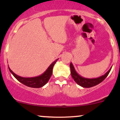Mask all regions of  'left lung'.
<instances>
[{"label":"left lung","instance_id":"8db88e82","mask_svg":"<svg viewBox=\"0 0 120 120\" xmlns=\"http://www.w3.org/2000/svg\"><path fill=\"white\" fill-rule=\"evenodd\" d=\"M112 68V67H111L109 69V70L107 72H106L105 74L100 76V77H98V78H88L82 77L81 75L78 74V72L76 71L72 63H70L71 74L72 78H73L74 80L75 81V82L77 84L83 87V88H90V87H93L94 86L97 85L99 83L101 82L107 77L109 72H110Z\"/></svg>","mask_w":120,"mask_h":120}]
</instances>
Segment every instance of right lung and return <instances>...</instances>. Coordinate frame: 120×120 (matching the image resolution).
Here are the masks:
<instances>
[{
  "label": "right lung",
  "mask_w": 120,
  "mask_h": 120,
  "mask_svg": "<svg viewBox=\"0 0 120 120\" xmlns=\"http://www.w3.org/2000/svg\"><path fill=\"white\" fill-rule=\"evenodd\" d=\"M58 59H56L55 61H54L49 67L47 68V70L42 74L40 75L37 76V77H20V76L18 75L15 74L10 68L8 67V70H9L10 72L13 74V75L21 83H23L25 85L27 86L28 87H31V88H41V87L45 85L49 81V79H50V77H51L52 74L53 72V68L54 65L56 63L58 60Z\"/></svg>",
  "instance_id": "add662e5"
}]
</instances>
